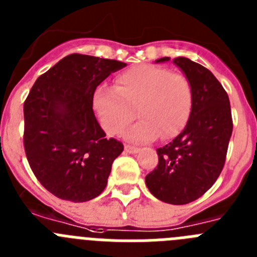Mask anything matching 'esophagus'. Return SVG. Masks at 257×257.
I'll return each mask as SVG.
<instances>
[{"instance_id": "obj_1", "label": "esophagus", "mask_w": 257, "mask_h": 257, "mask_svg": "<svg viewBox=\"0 0 257 257\" xmlns=\"http://www.w3.org/2000/svg\"><path fill=\"white\" fill-rule=\"evenodd\" d=\"M124 151L127 153H131V154H135L140 151L139 148H136V147H133V145H124Z\"/></svg>"}]
</instances>
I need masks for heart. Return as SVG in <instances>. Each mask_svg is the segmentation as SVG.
Returning a JSON list of instances; mask_svg holds the SVG:
<instances>
[{
  "instance_id": "b5f03b06",
  "label": "heart",
  "mask_w": 257,
  "mask_h": 257,
  "mask_svg": "<svg viewBox=\"0 0 257 257\" xmlns=\"http://www.w3.org/2000/svg\"><path fill=\"white\" fill-rule=\"evenodd\" d=\"M193 105L189 79L157 65L142 64L115 77L114 88L100 87L92 96V109L108 135H119L135 118L124 134L134 143H148L162 136L171 139L183 130Z\"/></svg>"
}]
</instances>
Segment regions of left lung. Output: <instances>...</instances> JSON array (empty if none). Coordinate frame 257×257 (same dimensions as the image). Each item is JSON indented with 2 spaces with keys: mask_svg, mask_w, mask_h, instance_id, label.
I'll return each mask as SVG.
<instances>
[{
  "mask_svg": "<svg viewBox=\"0 0 257 257\" xmlns=\"http://www.w3.org/2000/svg\"><path fill=\"white\" fill-rule=\"evenodd\" d=\"M169 60L161 58L156 63ZM172 61L192 85V112L184 130L157 149L158 165L145 176V183L160 201L187 205L203 196L219 178L233 121L228 94L207 68L184 56Z\"/></svg>",
  "mask_w": 257,
  "mask_h": 257,
  "instance_id": "1",
  "label": "left lung"
}]
</instances>
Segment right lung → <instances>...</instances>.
Listing matches in <instances>:
<instances>
[{
  "mask_svg": "<svg viewBox=\"0 0 257 257\" xmlns=\"http://www.w3.org/2000/svg\"><path fill=\"white\" fill-rule=\"evenodd\" d=\"M126 63L70 54L40 76L24 101V148L32 171L60 199L86 202L105 189L123 151L106 139L92 109L95 90Z\"/></svg>",
  "mask_w": 257,
  "mask_h": 257,
  "instance_id": "right-lung-1",
  "label": "right lung"
}]
</instances>
